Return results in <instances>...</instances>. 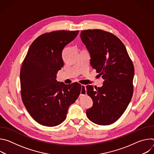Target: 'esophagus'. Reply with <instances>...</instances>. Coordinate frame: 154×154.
I'll return each mask as SVG.
<instances>
[{
	"mask_svg": "<svg viewBox=\"0 0 154 154\" xmlns=\"http://www.w3.org/2000/svg\"><path fill=\"white\" fill-rule=\"evenodd\" d=\"M81 91H80V95H83V94H86V86L84 85H81Z\"/></svg>",
	"mask_w": 154,
	"mask_h": 154,
	"instance_id": "esophagus-1",
	"label": "esophagus"
}]
</instances>
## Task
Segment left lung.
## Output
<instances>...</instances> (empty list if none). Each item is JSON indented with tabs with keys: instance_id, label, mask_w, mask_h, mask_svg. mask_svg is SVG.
Here are the masks:
<instances>
[{
	"instance_id": "obj_1",
	"label": "left lung",
	"mask_w": 154,
	"mask_h": 154,
	"mask_svg": "<svg viewBox=\"0 0 154 154\" xmlns=\"http://www.w3.org/2000/svg\"><path fill=\"white\" fill-rule=\"evenodd\" d=\"M82 41L90 55V64L104 80L101 87L86 86L93 101L86 116L101 125L113 124L124 113L133 95L134 67L122 42L102 30H83Z\"/></svg>"
}]
</instances>
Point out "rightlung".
I'll list each match as a JSON object with an SVG mask.
<instances>
[{
    "label": "right lung",
    "instance_id": "add662e5",
    "mask_svg": "<svg viewBox=\"0 0 154 154\" xmlns=\"http://www.w3.org/2000/svg\"><path fill=\"white\" fill-rule=\"evenodd\" d=\"M78 33L79 30H58L41 35L30 45L22 64V99L31 116L42 125L62 123L81 91L79 83L66 85L56 79L64 65L63 50Z\"/></svg>",
    "mask_w": 154,
    "mask_h": 154
}]
</instances>
